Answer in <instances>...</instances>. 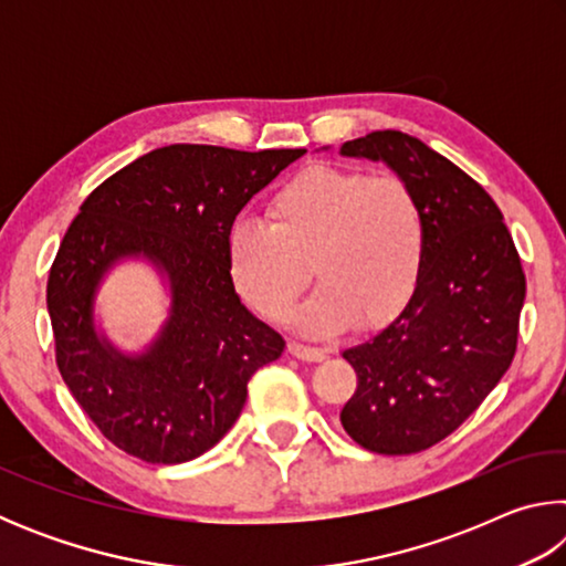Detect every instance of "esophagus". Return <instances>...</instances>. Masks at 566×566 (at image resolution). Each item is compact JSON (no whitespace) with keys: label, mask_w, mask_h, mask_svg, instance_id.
Listing matches in <instances>:
<instances>
[{"label":"esophagus","mask_w":566,"mask_h":566,"mask_svg":"<svg viewBox=\"0 0 566 566\" xmlns=\"http://www.w3.org/2000/svg\"><path fill=\"white\" fill-rule=\"evenodd\" d=\"M290 354L296 359L302 361H322L324 357H327V352L319 349V347H310V344H302V342H290Z\"/></svg>","instance_id":"obj_1"}]
</instances>
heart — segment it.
Returning a JSON list of instances; mask_svg holds the SVG:
<instances>
[{
  "mask_svg": "<svg viewBox=\"0 0 566 566\" xmlns=\"http://www.w3.org/2000/svg\"><path fill=\"white\" fill-rule=\"evenodd\" d=\"M427 254L421 205L397 175L312 165L270 199V224L242 219L227 237L239 294L280 319L310 284L319 290L294 312L310 334L385 324L409 302Z\"/></svg>",
  "mask_w": 566,
  "mask_h": 566,
  "instance_id": "obj_1",
  "label": "heart"
}]
</instances>
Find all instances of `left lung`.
Masks as SVG:
<instances>
[{"instance_id":"left-lung-1","label":"left lung","mask_w":566,"mask_h":566,"mask_svg":"<svg viewBox=\"0 0 566 566\" xmlns=\"http://www.w3.org/2000/svg\"><path fill=\"white\" fill-rule=\"evenodd\" d=\"M415 189L427 254L409 302L375 337L342 352L357 389L342 427L377 454H415L449 437L510 369L526 294L522 260L482 185L405 132L344 142Z\"/></svg>"}]
</instances>
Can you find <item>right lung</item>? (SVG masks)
<instances>
[{"instance_id": "1", "label": "right lung", "mask_w": 566, "mask_h": 566, "mask_svg": "<svg viewBox=\"0 0 566 566\" xmlns=\"http://www.w3.org/2000/svg\"><path fill=\"white\" fill-rule=\"evenodd\" d=\"M306 149L169 145L92 191L46 280L56 367L72 397L122 452L181 464L222 439L247 381L284 339L239 302L227 260L237 214ZM147 259L170 284V317L139 355L96 332L93 300L111 266Z\"/></svg>"}]
</instances>
